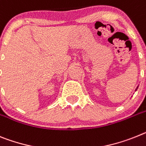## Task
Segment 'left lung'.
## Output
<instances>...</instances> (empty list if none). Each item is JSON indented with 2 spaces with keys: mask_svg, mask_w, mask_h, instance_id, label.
<instances>
[{
  "mask_svg": "<svg viewBox=\"0 0 146 146\" xmlns=\"http://www.w3.org/2000/svg\"><path fill=\"white\" fill-rule=\"evenodd\" d=\"M137 88H138V86H137ZM137 88H136V91H137Z\"/></svg>",
  "mask_w": 146,
  "mask_h": 146,
  "instance_id": "obj_1",
  "label": "left lung"
}]
</instances>
